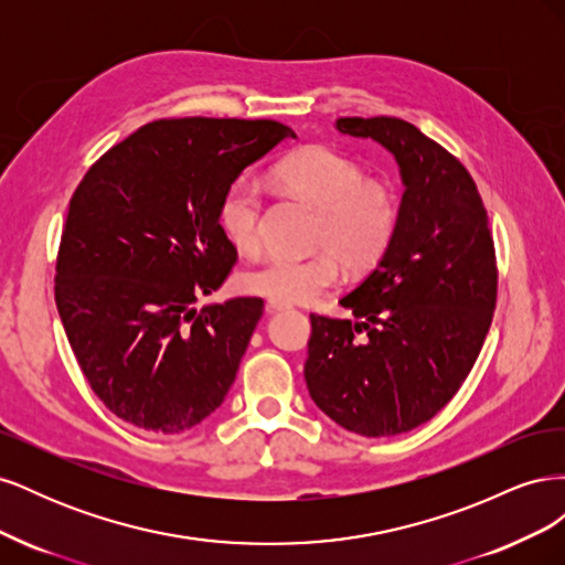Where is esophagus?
I'll list each match as a JSON object with an SVG mask.
<instances>
[{
    "label": "esophagus",
    "mask_w": 565,
    "mask_h": 565,
    "mask_svg": "<svg viewBox=\"0 0 565 565\" xmlns=\"http://www.w3.org/2000/svg\"><path fill=\"white\" fill-rule=\"evenodd\" d=\"M266 309H268V313H278V311L289 309V306L282 303V301H276V299H268V301H266Z\"/></svg>",
    "instance_id": "obj_1"
}]
</instances>
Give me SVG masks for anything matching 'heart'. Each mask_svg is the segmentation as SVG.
Masks as SVG:
<instances>
[{"label":"heart","instance_id":"1","mask_svg":"<svg viewBox=\"0 0 565 565\" xmlns=\"http://www.w3.org/2000/svg\"><path fill=\"white\" fill-rule=\"evenodd\" d=\"M273 177L320 210L311 241L320 252L301 259L276 256L245 270V292L282 303H311L339 282L341 264L365 273L382 262L401 221V200L388 181L365 177L361 164L328 146L289 152ZM262 188L249 179H235L221 195L218 226L241 254L262 249Z\"/></svg>","mask_w":565,"mask_h":565}]
</instances>
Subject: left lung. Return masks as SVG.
I'll list each match as a JSON object with an SVG mask.
<instances>
[{
  "mask_svg": "<svg viewBox=\"0 0 565 565\" xmlns=\"http://www.w3.org/2000/svg\"><path fill=\"white\" fill-rule=\"evenodd\" d=\"M337 129L393 152L405 193L398 231L370 276L311 313L303 365L313 403L367 438L429 422L465 384L498 301V264L478 188L455 156L398 117H341Z\"/></svg>",
  "mask_w": 565,
  "mask_h": 565,
  "instance_id": "left-lung-1",
  "label": "left lung"
}]
</instances>
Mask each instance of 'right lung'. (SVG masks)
<instances>
[{"mask_svg": "<svg viewBox=\"0 0 565 565\" xmlns=\"http://www.w3.org/2000/svg\"><path fill=\"white\" fill-rule=\"evenodd\" d=\"M295 131L276 119H156L104 152L67 207L56 309L113 415L181 434L224 403L264 299L195 309L237 259L216 210L245 167Z\"/></svg>", "mask_w": 565, "mask_h": 565, "instance_id": "add662e5", "label": "right lung"}]
</instances>
